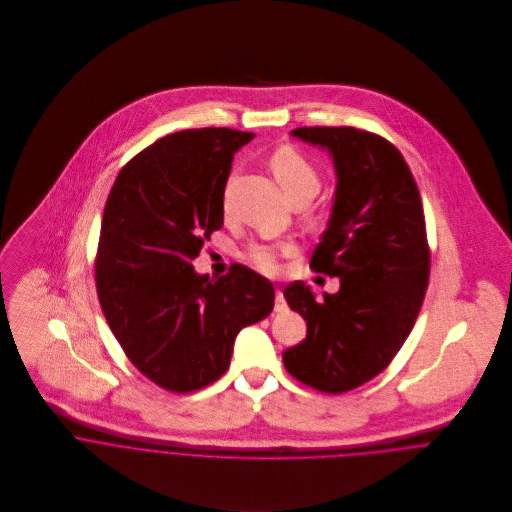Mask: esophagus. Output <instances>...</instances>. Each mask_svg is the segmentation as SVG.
I'll list each match as a JSON object with an SVG mask.
<instances>
[{"instance_id": "esophagus-1", "label": "esophagus", "mask_w": 512, "mask_h": 512, "mask_svg": "<svg viewBox=\"0 0 512 512\" xmlns=\"http://www.w3.org/2000/svg\"><path fill=\"white\" fill-rule=\"evenodd\" d=\"M274 309H276L278 313H282V311L288 309V303H286V297H284L282 290H276V305H274Z\"/></svg>"}]
</instances>
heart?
<instances>
[{"mask_svg":"<svg viewBox=\"0 0 512 512\" xmlns=\"http://www.w3.org/2000/svg\"><path fill=\"white\" fill-rule=\"evenodd\" d=\"M270 169L276 175L280 187L284 189V193L290 201L307 199V203H309L321 187L317 169L293 147H280L270 157ZM248 258L262 272H274L278 268V254L272 248L254 246L248 252Z\"/></svg>","mask_w":512,"mask_h":512,"instance_id":"heart-1","label":"heart"}]
</instances>
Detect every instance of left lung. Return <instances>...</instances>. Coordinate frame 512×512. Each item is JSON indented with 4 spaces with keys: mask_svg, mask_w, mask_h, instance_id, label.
Returning <instances> with one entry per match:
<instances>
[{
    "mask_svg": "<svg viewBox=\"0 0 512 512\" xmlns=\"http://www.w3.org/2000/svg\"><path fill=\"white\" fill-rule=\"evenodd\" d=\"M292 136L333 157L335 201L309 266L341 288L321 301L303 282L284 290L307 337L282 359L299 382L341 394L390 365L416 323L430 278L424 207L408 163L384 138L349 126Z\"/></svg>",
    "mask_w": 512,
    "mask_h": 512,
    "instance_id": "8db88e82",
    "label": "left lung"
}]
</instances>
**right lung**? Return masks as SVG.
Returning <instances> with one entry per match:
<instances>
[{
  "label": "right lung",
  "instance_id": "obj_1",
  "mask_svg": "<svg viewBox=\"0 0 512 512\" xmlns=\"http://www.w3.org/2000/svg\"><path fill=\"white\" fill-rule=\"evenodd\" d=\"M250 132L169 134L118 173L96 254V292L126 357L157 386L185 394L226 372L238 331L274 309V286L234 264L211 280L193 268L224 219L234 153Z\"/></svg>",
  "mask_w": 512,
  "mask_h": 512
}]
</instances>
